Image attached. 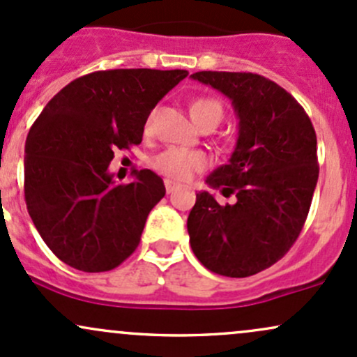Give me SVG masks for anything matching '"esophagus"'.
Returning a JSON list of instances; mask_svg holds the SVG:
<instances>
[{"instance_id":"esophagus-1","label":"esophagus","mask_w":357,"mask_h":357,"mask_svg":"<svg viewBox=\"0 0 357 357\" xmlns=\"http://www.w3.org/2000/svg\"><path fill=\"white\" fill-rule=\"evenodd\" d=\"M164 185H166V191L167 193H172V191L178 188V185H176L174 181H171V179H164Z\"/></svg>"}]
</instances>
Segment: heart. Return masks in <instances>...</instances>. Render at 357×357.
I'll return each mask as SVG.
<instances>
[{
	"instance_id": "b5f03b06",
	"label": "heart",
	"mask_w": 357,
	"mask_h": 357,
	"mask_svg": "<svg viewBox=\"0 0 357 357\" xmlns=\"http://www.w3.org/2000/svg\"><path fill=\"white\" fill-rule=\"evenodd\" d=\"M190 113L191 119L195 120L198 127H202V125H213V127H217L223 116V108L220 101L213 100V98H197L190 105ZM151 125L152 115L149 116L146 130H151ZM152 164L162 174L169 176L172 179H178V181H186L195 172L203 171L208 166V158L199 151L169 147L155 155Z\"/></svg>"
}]
</instances>
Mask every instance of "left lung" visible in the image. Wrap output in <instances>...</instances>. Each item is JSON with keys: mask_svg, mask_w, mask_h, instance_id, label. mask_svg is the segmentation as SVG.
<instances>
[{"mask_svg": "<svg viewBox=\"0 0 357 357\" xmlns=\"http://www.w3.org/2000/svg\"><path fill=\"white\" fill-rule=\"evenodd\" d=\"M193 79L232 101L238 120L229 162L205 183L234 203L197 193L190 244L210 271L248 278L278 262L298 238L319 179L317 135L305 109L274 81L252 73L202 70Z\"/></svg>", "mask_w": 357, "mask_h": 357, "instance_id": "obj_1", "label": "left lung"}]
</instances>
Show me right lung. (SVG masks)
Instances as JSON below:
<instances>
[{
  "label": "right lung",
  "instance_id": "obj_1",
  "mask_svg": "<svg viewBox=\"0 0 357 357\" xmlns=\"http://www.w3.org/2000/svg\"><path fill=\"white\" fill-rule=\"evenodd\" d=\"M188 70L112 69L77 77L35 120L25 144V202L62 262L84 273L116 268L137 249L149 211L166 195L151 169L119 185L116 149L142 142L155 105Z\"/></svg>",
  "mask_w": 357,
  "mask_h": 357
}]
</instances>
